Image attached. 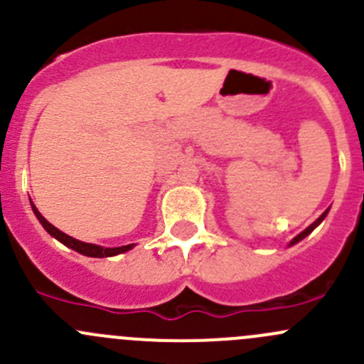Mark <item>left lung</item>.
Here are the masks:
<instances>
[{"instance_id":"8db88e82","label":"left lung","mask_w":364,"mask_h":364,"mask_svg":"<svg viewBox=\"0 0 364 364\" xmlns=\"http://www.w3.org/2000/svg\"><path fill=\"white\" fill-rule=\"evenodd\" d=\"M328 211H329V209H326V211H324V213H322V215H321V216H318V218H317V220H315V222H314V223H311V225H310V227H308V229H304V230H303V232H301V234H297V236L294 237V240H292V241H291V247H292V245L299 243V241H301V240H303V237H306V236H308V234H310V232H311V230H314V229H315V227H317V225H318V223H321V222H322V220H324V218H326V215H328Z\"/></svg>"}]
</instances>
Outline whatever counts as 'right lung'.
<instances>
[{"instance_id":"right-lung-1","label":"right lung","mask_w":364,"mask_h":364,"mask_svg":"<svg viewBox=\"0 0 364 364\" xmlns=\"http://www.w3.org/2000/svg\"><path fill=\"white\" fill-rule=\"evenodd\" d=\"M31 208H33V213L36 215V218H38V222L42 223L43 229H46L47 232L50 234V236L56 237L58 241H61L65 247H68V248H72V250L82 253V255H87V257H112V255H117V253H124V252H128V250H132V248H134V245H124V247H117V248H104V247H98V245H91V243H84V241H79V240H73L72 236L61 232V230L56 229L53 223L47 222V220L43 218L42 215H40V211L35 208V205L31 204Z\"/></svg>"}]
</instances>
